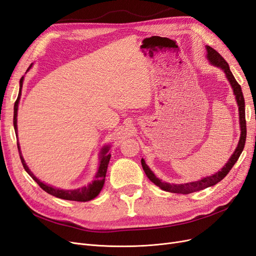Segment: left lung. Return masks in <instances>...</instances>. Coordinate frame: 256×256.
I'll return each mask as SVG.
<instances>
[{"label":"left lung","mask_w":256,"mask_h":256,"mask_svg":"<svg viewBox=\"0 0 256 256\" xmlns=\"http://www.w3.org/2000/svg\"><path fill=\"white\" fill-rule=\"evenodd\" d=\"M206 48V58L210 62V64L215 66V67L221 69L224 72L226 80H228V83L233 89V92L236 98V103L238 106V112H239V126H240V137H239V142L236 146V149L234 153L230 155V158H228V162L222 167L221 170L218 172L214 173V174H210V176H205L202 178L201 180H198L196 182H190V183H184V184H170L167 182H162V180H160L158 178H156V176L153 173V171L148 167V164H146L144 160L142 158V168L144 170V173L146 176L149 178L151 182H153L156 186H158L160 189L164 192H174V194H188L194 192H199L202 190V189H205L208 187L216 185L219 183L221 180H224V178L230 172V170L232 169V167L237 162V160L240 156L244 144H246V112H244V94L242 92V87L239 85L234 76L232 74L228 67V64L224 60V57H222L216 50H214L212 48L205 46Z\"/></svg>","instance_id":"1"}]
</instances>
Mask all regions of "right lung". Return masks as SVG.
Instances as JSON below:
<instances>
[{"mask_svg":"<svg viewBox=\"0 0 256 256\" xmlns=\"http://www.w3.org/2000/svg\"><path fill=\"white\" fill-rule=\"evenodd\" d=\"M32 67V64H30V66L28 67V69L26 70V72ZM23 80H24V76L21 78L20 80V88H19V94H18V98L17 101L14 103V132H16V136L18 137V126H17V116H18V106H19V102H20V98H21V90H22V85H23ZM18 144V150H19V154H20V158H21V162L23 164L24 169L28 173V174L32 176V178L35 180V182L44 189V190L48 194H50L56 198H60V199H64V200H69V201H78V202H87L94 199V198L100 194V192L102 190V188L104 186L105 183V176H106V171H107V167H108V162L110 160V144L104 146L101 152H100V156H98V171L94 176V180H92V183L88 184L87 186H83L80 187L76 189H60L54 187L52 185H48L44 183L42 180H40L37 176H35L34 173H32L28 166L26 164V160H24L21 150H20V144L19 142H17Z\"/></svg>","mask_w":256,"mask_h":256,"instance_id":"1","label":"right lung"}]
</instances>
